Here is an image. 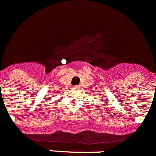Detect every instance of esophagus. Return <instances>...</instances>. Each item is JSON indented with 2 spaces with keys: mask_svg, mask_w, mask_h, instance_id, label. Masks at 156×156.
<instances>
[{
  "mask_svg": "<svg viewBox=\"0 0 156 156\" xmlns=\"http://www.w3.org/2000/svg\"><path fill=\"white\" fill-rule=\"evenodd\" d=\"M76 87V88H79V87H79V86H76V87Z\"/></svg>",
  "mask_w": 156,
  "mask_h": 156,
  "instance_id": "34e87169",
  "label": "esophagus"
}]
</instances>
